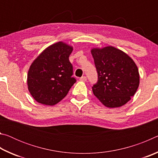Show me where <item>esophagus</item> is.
<instances>
[{"label": "esophagus", "instance_id": "obj_1", "mask_svg": "<svg viewBox=\"0 0 158 158\" xmlns=\"http://www.w3.org/2000/svg\"><path fill=\"white\" fill-rule=\"evenodd\" d=\"M80 80H81V81H86L87 78H86V77L83 76V77H81V78H80Z\"/></svg>", "mask_w": 158, "mask_h": 158}]
</instances>
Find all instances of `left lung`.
<instances>
[{"label": "left lung", "instance_id": "obj_1", "mask_svg": "<svg viewBox=\"0 0 158 158\" xmlns=\"http://www.w3.org/2000/svg\"><path fill=\"white\" fill-rule=\"evenodd\" d=\"M91 53L98 73L93 94L106 107H120L130 100L139 85L137 66L123 51L109 46L93 48Z\"/></svg>", "mask_w": 158, "mask_h": 158}]
</instances>
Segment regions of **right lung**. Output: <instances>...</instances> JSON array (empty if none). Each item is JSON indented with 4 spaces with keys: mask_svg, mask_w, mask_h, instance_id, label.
I'll use <instances>...</instances> for the list:
<instances>
[{
    "mask_svg": "<svg viewBox=\"0 0 158 158\" xmlns=\"http://www.w3.org/2000/svg\"><path fill=\"white\" fill-rule=\"evenodd\" d=\"M73 48L58 42L45 49L29 68V92L37 102L52 106L63 100L76 82L69 56Z\"/></svg>",
    "mask_w": 158,
    "mask_h": 158,
    "instance_id": "right-lung-1",
    "label": "right lung"
}]
</instances>
